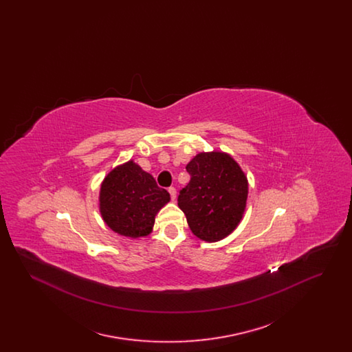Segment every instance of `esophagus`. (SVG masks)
<instances>
[{
  "label": "esophagus",
  "mask_w": 352,
  "mask_h": 352,
  "mask_svg": "<svg viewBox=\"0 0 352 352\" xmlns=\"http://www.w3.org/2000/svg\"><path fill=\"white\" fill-rule=\"evenodd\" d=\"M168 192H170L171 199H173V201H175V198H177V190H175L174 187H170V188H168Z\"/></svg>",
  "instance_id": "esophagus-1"
}]
</instances>
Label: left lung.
Here are the masks:
<instances>
[{
  "instance_id": "1",
  "label": "left lung",
  "mask_w": 352,
  "mask_h": 352,
  "mask_svg": "<svg viewBox=\"0 0 352 352\" xmlns=\"http://www.w3.org/2000/svg\"><path fill=\"white\" fill-rule=\"evenodd\" d=\"M191 179L178 206L191 232L207 243L220 241L240 224L248 199V179L224 151L198 153L186 166Z\"/></svg>"
}]
</instances>
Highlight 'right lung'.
<instances>
[{
	"label": "right lung",
	"mask_w": 352,
	"mask_h": 352,
	"mask_svg": "<svg viewBox=\"0 0 352 352\" xmlns=\"http://www.w3.org/2000/svg\"><path fill=\"white\" fill-rule=\"evenodd\" d=\"M168 201V191L133 160L112 168L101 182V218L113 232L125 237L151 234L155 215Z\"/></svg>",
	"instance_id": "obj_1"
}]
</instances>
